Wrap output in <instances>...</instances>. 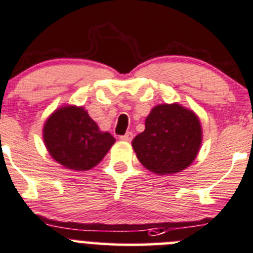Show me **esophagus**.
Masks as SVG:
<instances>
[{
	"label": "esophagus",
	"mask_w": 253,
	"mask_h": 253,
	"mask_svg": "<svg viewBox=\"0 0 253 253\" xmlns=\"http://www.w3.org/2000/svg\"><path fill=\"white\" fill-rule=\"evenodd\" d=\"M132 138H133V133H132V132H127V133H125L124 136H120V139L126 142H131Z\"/></svg>",
	"instance_id": "obj_1"
}]
</instances>
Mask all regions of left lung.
I'll use <instances>...</instances> for the list:
<instances>
[{
    "instance_id": "obj_1",
    "label": "left lung",
    "mask_w": 253,
    "mask_h": 253,
    "mask_svg": "<svg viewBox=\"0 0 253 253\" xmlns=\"http://www.w3.org/2000/svg\"><path fill=\"white\" fill-rule=\"evenodd\" d=\"M202 143V126L193 111L180 105H158L146 119V128L132 141L138 161L159 175L190 166Z\"/></svg>"
}]
</instances>
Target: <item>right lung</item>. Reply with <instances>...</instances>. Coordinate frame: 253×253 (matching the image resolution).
Returning a JSON list of instances; mask_svg holds the SVG:
<instances>
[{"instance_id": "1", "label": "right lung", "mask_w": 253, "mask_h": 253, "mask_svg": "<svg viewBox=\"0 0 253 253\" xmlns=\"http://www.w3.org/2000/svg\"><path fill=\"white\" fill-rule=\"evenodd\" d=\"M44 143L50 156L68 169L87 170L109 152L115 138L101 132L83 107L56 110L44 125Z\"/></svg>"}]
</instances>
